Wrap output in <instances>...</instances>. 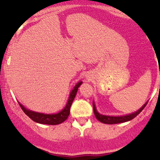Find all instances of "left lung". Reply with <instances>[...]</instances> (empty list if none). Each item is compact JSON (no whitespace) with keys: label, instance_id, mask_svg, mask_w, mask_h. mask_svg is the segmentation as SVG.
Returning a JSON list of instances; mask_svg holds the SVG:
<instances>
[{"label":"left lung","instance_id":"8db88e82","mask_svg":"<svg viewBox=\"0 0 160 160\" xmlns=\"http://www.w3.org/2000/svg\"><path fill=\"white\" fill-rule=\"evenodd\" d=\"M147 102L145 103L139 110H138L137 112H134V113H131L130 115H123V116H109V115H101L96 110V106H95V103L93 102L92 103V106H93V112L95 114V116H96L97 120H99L100 122L104 123V124H118V123H123L128 122V121L132 120L133 118H134L137 115H138L140 113V112H142V110L145 108V106H147Z\"/></svg>","mask_w":160,"mask_h":160}]
</instances>
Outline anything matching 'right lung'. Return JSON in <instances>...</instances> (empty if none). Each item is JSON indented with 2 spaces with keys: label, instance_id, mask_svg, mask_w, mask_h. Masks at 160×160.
<instances>
[{
  "label": "right lung",
  "instance_id": "add662e5",
  "mask_svg": "<svg viewBox=\"0 0 160 160\" xmlns=\"http://www.w3.org/2000/svg\"><path fill=\"white\" fill-rule=\"evenodd\" d=\"M81 84L82 82L80 81L75 85V87H73V89H72V91L71 92V94H70L69 99H68L66 106L64 107L61 112H59L58 113H39V112H36L31 111V110L29 109H27V108H26L22 105H21L20 102H19V104H20L21 108H22V111L24 112V113H25L28 117L30 118L32 120L34 121V122L39 123V124H49V125H56V124H61V123L64 122V121L68 118V116H69L70 108H71L72 102H73V99H74L75 96H76L79 87H80Z\"/></svg>",
  "mask_w": 160,
  "mask_h": 160
}]
</instances>
